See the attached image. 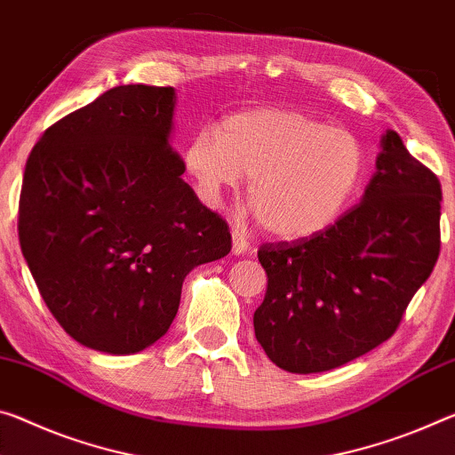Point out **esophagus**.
Returning <instances> with one entry per match:
<instances>
[{"mask_svg": "<svg viewBox=\"0 0 455 455\" xmlns=\"http://www.w3.org/2000/svg\"><path fill=\"white\" fill-rule=\"evenodd\" d=\"M247 249H249V241L244 239L243 233H239V230H233V253L241 255Z\"/></svg>", "mask_w": 455, "mask_h": 455, "instance_id": "34e87169", "label": "esophagus"}]
</instances>
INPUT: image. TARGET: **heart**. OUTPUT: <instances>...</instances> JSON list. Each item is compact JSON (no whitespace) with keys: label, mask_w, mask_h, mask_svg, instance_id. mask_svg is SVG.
<instances>
[{"label":"heart","mask_w":455,"mask_h":455,"mask_svg":"<svg viewBox=\"0 0 455 455\" xmlns=\"http://www.w3.org/2000/svg\"><path fill=\"white\" fill-rule=\"evenodd\" d=\"M184 165L211 206L249 176L261 227L299 241L340 219L363 180L364 151L350 132L307 113L251 109L194 135Z\"/></svg>","instance_id":"b5f03b06"}]
</instances>
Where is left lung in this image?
Masks as SVG:
<instances>
[{
	"instance_id": "obj_1",
	"label": "left lung",
	"mask_w": 455,
	"mask_h": 455,
	"mask_svg": "<svg viewBox=\"0 0 455 455\" xmlns=\"http://www.w3.org/2000/svg\"><path fill=\"white\" fill-rule=\"evenodd\" d=\"M439 216L437 176L388 129L360 204L318 235L259 249L267 293L253 326L271 363L323 372L388 340L437 263Z\"/></svg>"
}]
</instances>
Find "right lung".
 Instances as JSON below:
<instances>
[{
  "mask_svg": "<svg viewBox=\"0 0 455 455\" xmlns=\"http://www.w3.org/2000/svg\"><path fill=\"white\" fill-rule=\"evenodd\" d=\"M176 91L121 84L50 125L26 162L20 247L38 291L86 348L135 355L168 331L188 273L228 255L170 146Z\"/></svg>",
  "mask_w": 455,
  "mask_h": 455,
  "instance_id": "obj_1",
  "label": "right lung"
}]
</instances>
